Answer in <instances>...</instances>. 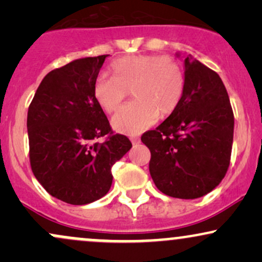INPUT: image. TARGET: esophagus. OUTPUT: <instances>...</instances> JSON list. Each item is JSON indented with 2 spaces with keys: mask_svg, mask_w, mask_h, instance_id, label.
<instances>
[{
  "mask_svg": "<svg viewBox=\"0 0 262 262\" xmlns=\"http://www.w3.org/2000/svg\"><path fill=\"white\" fill-rule=\"evenodd\" d=\"M130 141H132V144H139L140 138L137 137V135H133V137H130Z\"/></svg>",
  "mask_w": 262,
  "mask_h": 262,
  "instance_id": "esophagus-1",
  "label": "esophagus"
}]
</instances>
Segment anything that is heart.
Wrapping results in <instances>:
<instances>
[{
	"mask_svg": "<svg viewBox=\"0 0 262 262\" xmlns=\"http://www.w3.org/2000/svg\"><path fill=\"white\" fill-rule=\"evenodd\" d=\"M112 77L102 74L93 82V97L102 110L112 113L127 97L133 102L123 106L112 118L119 133L139 134L159 118L176 110L186 89L181 64L167 55L135 54L111 64Z\"/></svg>",
	"mask_w": 262,
	"mask_h": 262,
	"instance_id": "b5f03b06",
	"label": "heart"
}]
</instances>
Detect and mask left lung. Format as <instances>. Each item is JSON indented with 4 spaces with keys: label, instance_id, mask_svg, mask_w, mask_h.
I'll list each match as a JSON object with an SVG mask.
<instances>
[{
    "label": "left lung",
    "instance_id": "1",
    "mask_svg": "<svg viewBox=\"0 0 262 262\" xmlns=\"http://www.w3.org/2000/svg\"><path fill=\"white\" fill-rule=\"evenodd\" d=\"M180 56V54H177ZM186 89L177 108L141 135L151 152L149 171L162 193L194 200L221 183L229 167L234 114L219 75L186 56Z\"/></svg>",
    "mask_w": 262,
    "mask_h": 262
}]
</instances>
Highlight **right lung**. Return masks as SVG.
Segmentation results:
<instances>
[{
    "mask_svg": "<svg viewBox=\"0 0 262 262\" xmlns=\"http://www.w3.org/2000/svg\"><path fill=\"white\" fill-rule=\"evenodd\" d=\"M107 56L77 59L50 71L28 108L33 173L48 193L75 206L107 194L111 169L132 148L125 135L113 134L93 97V82ZM104 135L106 142L95 141Z\"/></svg>",
    "mask_w": 262,
    "mask_h": 262,
    "instance_id": "1",
    "label": "right lung"
}]
</instances>
